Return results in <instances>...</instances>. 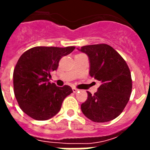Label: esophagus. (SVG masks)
<instances>
[{
  "label": "esophagus",
  "instance_id": "esophagus-1",
  "mask_svg": "<svg viewBox=\"0 0 150 150\" xmlns=\"http://www.w3.org/2000/svg\"><path fill=\"white\" fill-rule=\"evenodd\" d=\"M72 91H73V92H74V93H76V92L78 91L79 90L77 89V88H75V87H72Z\"/></svg>",
  "mask_w": 150,
  "mask_h": 150
}]
</instances>
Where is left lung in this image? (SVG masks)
I'll return each instance as SVG.
<instances>
[{"label":"left lung","instance_id":"8db88e82","mask_svg":"<svg viewBox=\"0 0 150 150\" xmlns=\"http://www.w3.org/2000/svg\"><path fill=\"white\" fill-rule=\"evenodd\" d=\"M87 55L90 75L99 81L100 86L94 95L81 105L83 115L95 122L115 119L123 111L132 91L131 74L126 61L107 44H93L77 48Z\"/></svg>","mask_w":150,"mask_h":150}]
</instances>
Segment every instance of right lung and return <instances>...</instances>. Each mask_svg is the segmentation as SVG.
I'll return each mask as SVG.
<instances>
[{"label":"right lung","instance_id":"obj_1","mask_svg":"<svg viewBox=\"0 0 150 150\" xmlns=\"http://www.w3.org/2000/svg\"><path fill=\"white\" fill-rule=\"evenodd\" d=\"M75 47H35L23 53L13 71L14 94L21 109L33 119L44 121L60 110L71 87L57 86L49 82L59 61Z\"/></svg>","mask_w":150,"mask_h":150}]
</instances>
